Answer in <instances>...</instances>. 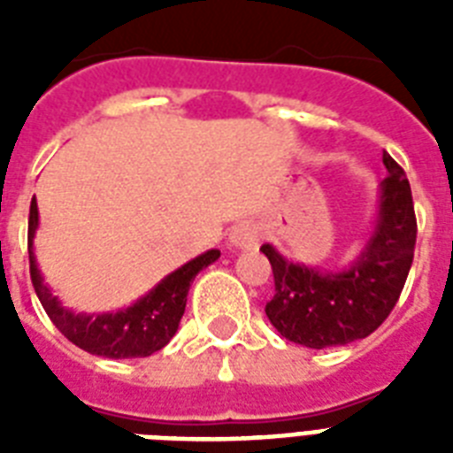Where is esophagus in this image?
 I'll return each mask as SVG.
<instances>
[{"mask_svg": "<svg viewBox=\"0 0 453 453\" xmlns=\"http://www.w3.org/2000/svg\"><path fill=\"white\" fill-rule=\"evenodd\" d=\"M227 242H230V247L242 249V251L256 249L258 247V242H261V227L254 226V223H240V226H234L233 230H230Z\"/></svg>", "mask_w": 453, "mask_h": 453, "instance_id": "34e87169", "label": "esophagus"}]
</instances>
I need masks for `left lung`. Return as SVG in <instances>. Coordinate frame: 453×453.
<instances>
[{"instance_id": "8db88e82", "label": "left lung", "mask_w": 453, "mask_h": 453, "mask_svg": "<svg viewBox=\"0 0 453 453\" xmlns=\"http://www.w3.org/2000/svg\"><path fill=\"white\" fill-rule=\"evenodd\" d=\"M388 178L380 183L379 213L359 256L341 270L287 261L263 244L275 275V296L265 315L284 338L322 350L366 338L400 298L414 261L416 216L404 171L383 152Z\"/></svg>"}]
</instances>
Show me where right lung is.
I'll return each mask as SVG.
<instances>
[{
    "mask_svg": "<svg viewBox=\"0 0 453 453\" xmlns=\"http://www.w3.org/2000/svg\"><path fill=\"white\" fill-rule=\"evenodd\" d=\"M37 226V202L32 199L30 220H27V251H30L32 287L37 291L39 303L44 305L46 315L51 317V322L58 326L60 334L70 343L91 352V355H101V357H148L152 352L162 350L178 331L192 280L197 277L199 270L219 261L220 256L219 249H209L164 277L155 289L148 291L136 303H131L129 308L88 315V312H74V310L65 308L58 296H53L51 289L44 284V277L39 273L37 258L32 251V240H35Z\"/></svg>",
    "mask_w": 453,
    "mask_h": 453,
    "instance_id": "right-lung-1",
    "label": "right lung"
}]
</instances>
